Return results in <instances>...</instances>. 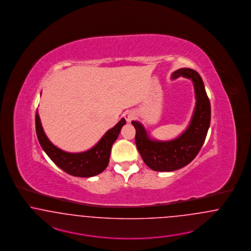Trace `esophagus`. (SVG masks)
<instances>
[{"mask_svg":"<svg viewBox=\"0 0 251 251\" xmlns=\"http://www.w3.org/2000/svg\"><path fill=\"white\" fill-rule=\"evenodd\" d=\"M135 116L136 115H135L134 111H132V110H127V111H126L124 113V117H125V119L126 120L127 123H130L131 121L135 118Z\"/></svg>","mask_w":251,"mask_h":251,"instance_id":"obj_1","label":"esophagus"}]
</instances>
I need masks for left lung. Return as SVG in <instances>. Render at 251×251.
Segmentation results:
<instances>
[{
    "label": "left lung",
    "instance_id": "1",
    "mask_svg": "<svg viewBox=\"0 0 251 251\" xmlns=\"http://www.w3.org/2000/svg\"><path fill=\"white\" fill-rule=\"evenodd\" d=\"M184 76L192 80L196 107L186 130L172 141L153 140L138 121H132L136 129L135 142L142 158L155 172H174L190 163L200 152L205 141L211 121V106L203 81L199 73L190 68H180L172 78Z\"/></svg>",
    "mask_w": 251,
    "mask_h": 251
}]
</instances>
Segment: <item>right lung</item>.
Returning <instances> with one entry per match:
<instances>
[{"label":"right lung","mask_w":251,"mask_h":251,"mask_svg":"<svg viewBox=\"0 0 251 251\" xmlns=\"http://www.w3.org/2000/svg\"><path fill=\"white\" fill-rule=\"evenodd\" d=\"M124 125H126V120L122 118L119 123L107 131L100 141L90 150L81 153H68L56 147L48 139L44 132L37 110L35 113L36 135L45 153L66 174L76 177L96 176L107 168L112 144L117 140Z\"/></svg>","instance_id":"1"}]
</instances>
